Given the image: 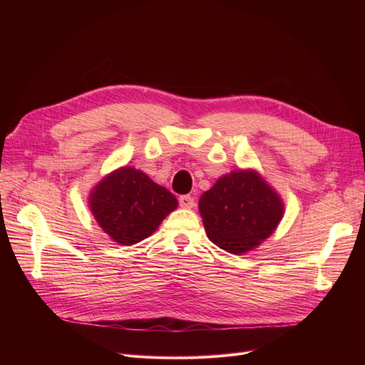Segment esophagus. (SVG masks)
I'll use <instances>...</instances> for the list:
<instances>
[{
    "label": "esophagus",
    "mask_w": 365,
    "mask_h": 365,
    "mask_svg": "<svg viewBox=\"0 0 365 365\" xmlns=\"http://www.w3.org/2000/svg\"><path fill=\"white\" fill-rule=\"evenodd\" d=\"M180 205L182 208H192L195 205V200L190 195H182L180 196Z\"/></svg>",
    "instance_id": "obj_1"
}]
</instances>
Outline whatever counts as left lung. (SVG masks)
Returning a JSON list of instances; mask_svg holds the SVG:
<instances>
[{"label":"left lung","instance_id":"8db88e82","mask_svg":"<svg viewBox=\"0 0 365 365\" xmlns=\"http://www.w3.org/2000/svg\"><path fill=\"white\" fill-rule=\"evenodd\" d=\"M200 212L208 239L240 254L271 236L283 216V204L256 172L236 170L201 196Z\"/></svg>","mask_w":365,"mask_h":365}]
</instances>
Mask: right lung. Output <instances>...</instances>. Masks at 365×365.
Segmentation results:
<instances>
[{
  "label": "right lung",
  "instance_id": "obj_1",
  "mask_svg": "<svg viewBox=\"0 0 365 365\" xmlns=\"http://www.w3.org/2000/svg\"><path fill=\"white\" fill-rule=\"evenodd\" d=\"M90 205L105 233L121 245H134L149 237L178 201L146 173L121 168L96 185Z\"/></svg>",
  "mask_w": 365,
  "mask_h": 365
}]
</instances>
